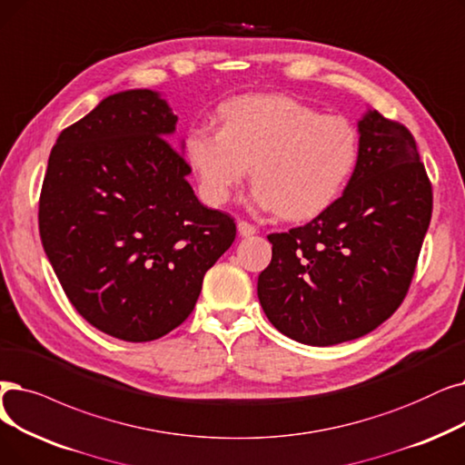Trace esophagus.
Returning a JSON list of instances; mask_svg holds the SVG:
<instances>
[{"label": "esophagus", "mask_w": 465, "mask_h": 465, "mask_svg": "<svg viewBox=\"0 0 465 465\" xmlns=\"http://www.w3.org/2000/svg\"><path fill=\"white\" fill-rule=\"evenodd\" d=\"M237 232H239V235L251 237V235L256 233V226L251 224V222H247V220H239L237 222Z\"/></svg>", "instance_id": "obj_1"}]
</instances>
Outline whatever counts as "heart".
I'll return each instance as SVG.
<instances>
[{
    "label": "heart",
    "instance_id": "1",
    "mask_svg": "<svg viewBox=\"0 0 465 465\" xmlns=\"http://www.w3.org/2000/svg\"><path fill=\"white\" fill-rule=\"evenodd\" d=\"M222 129L195 127L184 152L203 197L222 205L251 167L254 201L285 220L325 213L359 161L351 121L285 94H243L220 108Z\"/></svg>",
    "mask_w": 465,
    "mask_h": 465
}]
</instances>
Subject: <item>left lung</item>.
<instances>
[{
  "label": "left lung",
  "instance_id": "left-lung-1",
  "mask_svg": "<svg viewBox=\"0 0 465 465\" xmlns=\"http://www.w3.org/2000/svg\"><path fill=\"white\" fill-rule=\"evenodd\" d=\"M359 161L334 203L306 226L270 233L258 298L272 325L308 346L374 331L405 300L426 237L433 192L412 133L369 110Z\"/></svg>",
  "mask_w": 465,
  "mask_h": 465
}]
</instances>
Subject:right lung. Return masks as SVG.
<instances>
[{
    "label": "right lung",
    "mask_w": 465,
    "mask_h": 465,
    "mask_svg": "<svg viewBox=\"0 0 465 465\" xmlns=\"http://www.w3.org/2000/svg\"><path fill=\"white\" fill-rule=\"evenodd\" d=\"M176 121L150 89L104 98L58 134L39 195V235L72 306L125 341L183 325L235 239L233 218L186 180Z\"/></svg>",
    "instance_id": "right-lung-1"
}]
</instances>
